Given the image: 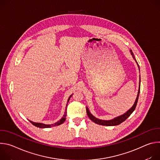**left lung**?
I'll return each instance as SVG.
<instances>
[{
    "label": "left lung",
    "mask_w": 160,
    "mask_h": 160,
    "mask_svg": "<svg viewBox=\"0 0 160 160\" xmlns=\"http://www.w3.org/2000/svg\"><path fill=\"white\" fill-rule=\"evenodd\" d=\"M130 53L133 57V58L134 59V60L135 61V62H137V64H138V66L139 68V66L138 63V62H137L136 59H135V58L133 55V53L132 52V50H130ZM141 85V77H140V80H139V91H138V96H137V98H136V100L133 105V106L129 109L125 113H124L123 115H121V116H119L117 118H115L112 120H99L98 118H96V117H94L92 114H91L90 112V111H88V108L87 107L86 108V110H87V115L88 117V118L92 120L93 122L97 123V124H99V125H104V126H115V125H120V123H122V122H123L127 118H128L131 114L133 112V111L135 110V107L137 106V104H138V99H139V92H140V85Z\"/></svg>",
    "instance_id": "8db88e82"
}]
</instances>
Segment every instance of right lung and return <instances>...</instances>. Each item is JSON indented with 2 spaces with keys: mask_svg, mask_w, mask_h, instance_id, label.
<instances>
[{
  "mask_svg": "<svg viewBox=\"0 0 160 160\" xmlns=\"http://www.w3.org/2000/svg\"><path fill=\"white\" fill-rule=\"evenodd\" d=\"M72 95H71L70 96V98H68V102H67V104H66V109H65V111H64V115L63 117L61 118V119L60 120H59L58 122L54 123V124H52V125H45V124H43V123H35V122H33L30 120H29L32 124H33L34 126L37 127H38V128H50L51 127H56V126H58V125H59L61 124H62V123L64 122V121L66 120V110H67V106H68V102H69V100L70 99V98L72 97Z\"/></svg>",
  "mask_w": 160,
  "mask_h": 160,
  "instance_id": "obj_1",
  "label": "right lung"
}]
</instances>
